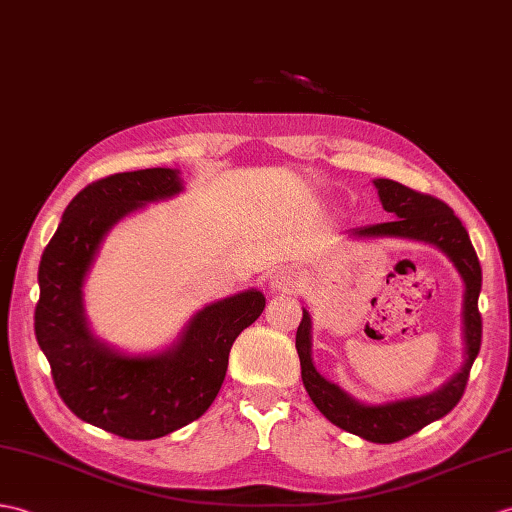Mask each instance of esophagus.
<instances>
[{
  "label": "esophagus",
  "instance_id": "1",
  "mask_svg": "<svg viewBox=\"0 0 512 512\" xmlns=\"http://www.w3.org/2000/svg\"><path fill=\"white\" fill-rule=\"evenodd\" d=\"M299 281H301V272L296 268H279L275 275H272L270 285L275 290L290 292V290H294V285H299Z\"/></svg>",
  "mask_w": 512,
  "mask_h": 512
}]
</instances>
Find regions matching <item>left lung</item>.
I'll return each mask as SVG.
<instances>
[{
  "mask_svg": "<svg viewBox=\"0 0 512 512\" xmlns=\"http://www.w3.org/2000/svg\"><path fill=\"white\" fill-rule=\"evenodd\" d=\"M375 187L384 211L392 220L353 229V237H399V240L432 244L449 257L451 264L465 281L462 301V334H465V364L460 371L430 395L386 401L371 406L353 399L338 384H331L316 371L312 362V318L303 310L301 325L296 329V353L301 360V377L307 395L325 417L355 436L371 443H397L425 425L445 417L465 395L473 360L482 344V318L478 312V296L482 290V268L473 251L467 229L443 200L427 196L390 178H375Z\"/></svg>",
  "mask_w": 512,
  "mask_h": 512,
  "instance_id": "8db88e82",
  "label": "left lung"
}]
</instances>
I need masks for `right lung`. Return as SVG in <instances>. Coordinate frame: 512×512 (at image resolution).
<instances>
[{"label":"right lung","instance_id":"1","mask_svg":"<svg viewBox=\"0 0 512 512\" xmlns=\"http://www.w3.org/2000/svg\"><path fill=\"white\" fill-rule=\"evenodd\" d=\"M183 192L178 170L122 172L87 185L69 202L39 264L34 334L58 395L78 419L152 441L196 421L218 397L235 338L266 307L259 290L202 307L170 349L128 355L93 336L82 285L100 244L117 222L148 202Z\"/></svg>","mask_w":512,"mask_h":512}]
</instances>
